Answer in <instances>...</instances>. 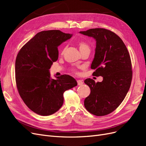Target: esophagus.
I'll return each mask as SVG.
<instances>
[{
  "label": "esophagus",
  "instance_id": "34e87169",
  "mask_svg": "<svg viewBox=\"0 0 146 146\" xmlns=\"http://www.w3.org/2000/svg\"><path fill=\"white\" fill-rule=\"evenodd\" d=\"M77 82L78 85H83V80H78Z\"/></svg>",
  "mask_w": 146,
  "mask_h": 146
}]
</instances>
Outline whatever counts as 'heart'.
I'll use <instances>...</instances> for the list:
<instances>
[{"mask_svg":"<svg viewBox=\"0 0 146 146\" xmlns=\"http://www.w3.org/2000/svg\"><path fill=\"white\" fill-rule=\"evenodd\" d=\"M78 46L79 47V50H80V52H82L85 50H90V46L88 45V44L86 43V42L83 41H79L78 43ZM64 50V48H63V50ZM72 70L74 72H76V70L74 69H72Z\"/></svg>","mask_w":146,"mask_h":146,"instance_id":"obj_1","label":"heart"}]
</instances>
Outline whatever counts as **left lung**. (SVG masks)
I'll return each instance as SVG.
<instances>
[{
  "mask_svg": "<svg viewBox=\"0 0 146 146\" xmlns=\"http://www.w3.org/2000/svg\"><path fill=\"white\" fill-rule=\"evenodd\" d=\"M80 33L96 39L91 68L96 69L94 76L103 77L101 82L96 83L91 78L84 81L91 90L84 105L94 115H107L120 105L130 89L132 78L130 56L122 39L111 31L98 28Z\"/></svg>",
  "mask_w": 146,
  "mask_h": 146,
  "instance_id": "obj_1",
  "label": "left lung"
}]
</instances>
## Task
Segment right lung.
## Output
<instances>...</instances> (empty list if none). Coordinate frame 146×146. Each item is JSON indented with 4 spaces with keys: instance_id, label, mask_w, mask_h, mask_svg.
Masks as SVG:
<instances>
[{
    "instance_id": "obj_1",
    "label": "right lung",
    "mask_w": 146,
    "mask_h": 146,
    "mask_svg": "<svg viewBox=\"0 0 146 146\" xmlns=\"http://www.w3.org/2000/svg\"><path fill=\"white\" fill-rule=\"evenodd\" d=\"M58 30L42 31L21 48L15 62L17 90L27 107L39 115L49 116L62 107L63 93L77 85L68 75L55 80L49 69L58 58V47L72 37Z\"/></svg>"
}]
</instances>
